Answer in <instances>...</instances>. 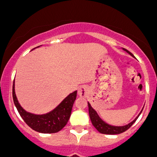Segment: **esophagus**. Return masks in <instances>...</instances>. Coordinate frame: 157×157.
Wrapping results in <instances>:
<instances>
[{
	"instance_id": "34e87169",
	"label": "esophagus",
	"mask_w": 157,
	"mask_h": 157,
	"mask_svg": "<svg viewBox=\"0 0 157 157\" xmlns=\"http://www.w3.org/2000/svg\"><path fill=\"white\" fill-rule=\"evenodd\" d=\"M89 94V89L87 86L83 85L78 89V95L80 97H86Z\"/></svg>"
}]
</instances>
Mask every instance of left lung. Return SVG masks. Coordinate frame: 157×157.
Returning a JSON list of instances; mask_svg holds the SVG:
<instances>
[{
    "label": "left lung",
    "mask_w": 157,
    "mask_h": 157,
    "mask_svg": "<svg viewBox=\"0 0 157 157\" xmlns=\"http://www.w3.org/2000/svg\"><path fill=\"white\" fill-rule=\"evenodd\" d=\"M123 50L125 51L126 52H128V54L131 55V56H133V54L131 53L129 51H128L127 49L123 48ZM87 104H88V111H89V116H90V119H91V123H92L93 126L99 131L100 133L101 134H105V135H117V134H121L124 132L125 131L128 129L129 128H131L132 126V124L136 121V120L138 119V117H139V115L141 114V113L142 112V109L141 110L140 113L138 114V117H136L135 120L133 121H131L129 124H126V125H124V126H113V125H110V124H107L106 122L103 121L101 117L98 116V114L97 113L95 110L92 108V106L91 105V104L87 101ZM144 108V107H143Z\"/></svg>",
    "instance_id": "1"
}]
</instances>
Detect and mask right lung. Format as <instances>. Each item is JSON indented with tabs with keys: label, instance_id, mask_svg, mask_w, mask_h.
Masks as SVG:
<instances>
[{
	"label": "right lung",
	"instance_id": "add662e5",
	"mask_svg": "<svg viewBox=\"0 0 157 157\" xmlns=\"http://www.w3.org/2000/svg\"><path fill=\"white\" fill-rule=\"evenodd\" d=\"M77 92V91H75L70 93L50 112L44 114H34L26 111L19 104L15 91V80L12 87L13 101L21 117L32 129L44 134L56 133L66 126L71 115Z\"/></svg>",
	"mask_w": 157,
	"mask_h": 157
}]
</instances>
